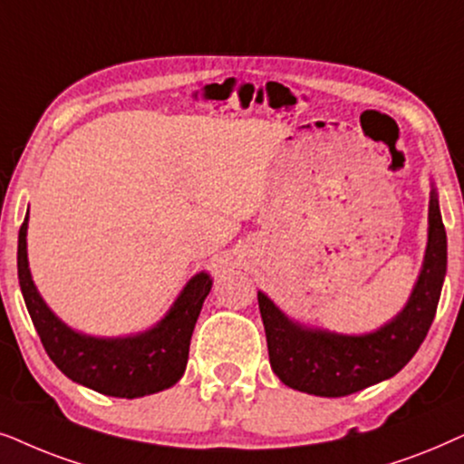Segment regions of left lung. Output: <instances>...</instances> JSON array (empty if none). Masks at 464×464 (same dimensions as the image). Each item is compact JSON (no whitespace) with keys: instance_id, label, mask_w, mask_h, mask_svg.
<instances>
[{"instance_id":"8db88e82","label":"left lung","mask_w":464,"mask_h":464,"mask_svg":"<svg viewBox=\"0 0 464 464\" xmlns=\"http://www.w3.org/2000/svg\"><path fill=\"white\" fill-rule=\"evenodd\" d=\"M446 269L448 237L440 195L430 182L422 267L397 316L369 333L348 335L293 320L258 290L271 369L282 384L316 397H345L392 378L411 361L433 324Z\"/></svg>"}]
</instances>
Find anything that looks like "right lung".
<instances>
[{"label": "right lung", "mask_w": 464, "mask_h": 464, "mask_svg": "<svg viewBox=\"0 0 464 464\" xmlns=\"http://www.w3.org/2000/svg\"><path fill=\"white\" fill-rule=\"evenodd\" d=\"M29 209L18 231V284L46 354L72 382L119 399H138L171 388L184 375L190 337L212 276L199 271L150 329L122 337H97L65 324L42 299L27 258Z\"/></svg>", "instance_id": "1"}]
</instances>
